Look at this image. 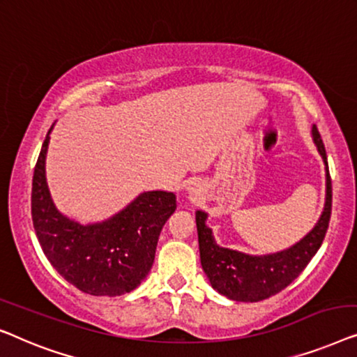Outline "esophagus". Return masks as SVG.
<instances>
[{"mask_svg": "<svg viewBox=\"0 0 357 357\" xmlns=\"http://www.w3.org/2000/svg\"><path fill=\"white\" fill-rule=\"evenodd\" d=\"M188 192H189L190 195H199V189L195 188V184H190L189 188H188Z\"/></svg>", "mask_w": 357, "mask_h": 357, "instance_id": "esophagus-1", "label": "esophagus"}]
</instances>
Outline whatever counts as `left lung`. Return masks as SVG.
Returning a JSON list of instances; mask_svg holds the SVG:
<instances>
[{
  "instance_id": "obj_1",
  "label": "left lung",
  "mask_w": 357,
  "mask_h": 357,
  "mask_svg": "<svg viewBox=\"0 0 357 357\" xmlns=\"http://www.w3.org/2000/svg\"><path fill=\"white\" fill-rule=\"evenodd\" d=\"M312 140L325 165V204L324 212L315 227L288 249L273 254L252 255L241 250L222 248L213 238L212 228L207 227L208 215L204 210L195 212L197 223L200 264L215 291L238 303H259L280 293L307 267L317 254L327 233L331 213V179L325 147L315 124Z\"/></svg>"
}]
</instances>
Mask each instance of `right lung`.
<instances>
[{"label":"right lung","instance_id":"1","mask_svg":"<svg viewBox=\"0 0 357 357\" xmlns=\"http://www.w3.org/2000/svg\"><path fill=\"white\" fill-rule=\"evenodd\" d=\"M50 128L32 181V220L50 264L77 289L92 296H121L147 277L167 220L176 210V195L147 190L103 222L82 225L54 205L47 183Z\"/></svg>","mask_w":357,"mask_h":357}]
</instances>
